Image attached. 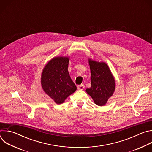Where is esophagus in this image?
I'll list each match as a JSON object with an SVG mask.
<instances>
[{"label": "esophagus", "instance_id": "1", "mask_svg": "<svg viewBox=\"0 0 152 152\" xmlns=\"http://www.w3.org/2000/svg\"><path fill=\"white\" fill-rule=\"evenodd\" d=\"M84 88H85V86L83 84L77 86V90H83L84 89Z\"/></svg>", "mask_w": 152, "mask_h": 152}]
</instances>
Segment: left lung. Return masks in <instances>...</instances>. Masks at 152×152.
Returning <instances> with one entry per match:
<instances>
[{"label":"left lung","mask_w":152,"mask_h":152,"mask_svg":"<svg viewBox=\"0 0 152 152\" xmlns=\"http://www.w3.org/2000/svg\"><path fill=\"white\" fill-rule=\"evenodd\" d=\"M91 72V85L86 92L98 106H104L115 90V78L107 64L88 58Z\"/></svg>","instance_id":"1"}]
</instances>
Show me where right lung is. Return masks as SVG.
Returning a JSON list of instances; mask_svg holds the SVG:
<instances>
[{"label":"right lung","instance_id":"1","mask_svg":"<svg viewBox=\"0 0 152 152\" xmlns=\"http://www.w3.org/2000/svg\"><path fill=\"white\" fill-rule=\"evenodd\" d=\"M69 59V56L55 57L46 64L42 71V88L56 104L64 103L77 90L68 71Z\"/></svg>","mask_w":152,"mask_h":152}]
</instances>
